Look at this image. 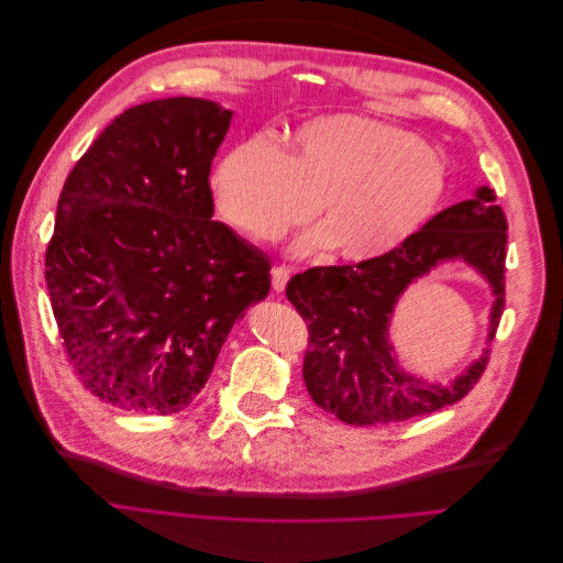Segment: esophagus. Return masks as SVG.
<instances>
[{
  "mask_svg": "<svg viewBox=\"0 0 563 563\" xmlns=\"http://www.w3.org/2000/svg\"><path fill=\"white\" fill-rule=\"evenodd\" d=\"M288 279H290V271L286 265H275L273 267V288L275 290H284L286 288V284H288Z\"/></svg>",
  "mask_w": 563,
  "mask_h": 563,
  "instance_id": "34e87169",
  "label": "esophagus"
}]
</instances>
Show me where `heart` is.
<instances>
[{
    "mask_svg": "<svg viewBox=\"0 0 563 563\" xmlns=\"http://www.w3.org/2000/svg\"><path fill=\"white\" fill-rule=\"evenodd\" d=\"M446 183L440 155L417 135L357 114L307 121L277 148L263 137L224 155L212 176L222 218L258 243H273L313 216L292 252L332 247L345 263L396 250L431 218Z\"/></svg>",
    "mask_w": 563,
    "mask_h": 563,
    "instance_id": "obj_1",
    "label": "heart"
}]
</instances>
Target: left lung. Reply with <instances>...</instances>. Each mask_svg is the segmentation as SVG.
<instances>
[{"instance_id": "obj_1", "label": "left lung", "mask_w": 563, "mask_h": 563, "mask_svg": "<svg viewBox=\"0 0 563 563\" xmlns=\"http://www.w3.org/2000/svg\"><path fill=\"white\" fill-rule=\"evenodd\" d=\"M506 216L490 187L449 206L396 250L351 265H318L290 277L286 298L305 318L302 376L318 408L353 426L396 423L459 404L484 376L488 353L451 385H428L398 368L387 328L410 282L440 261L463 258L495 292L490 339L506 300Z\"/></svg>"}]
</instances>
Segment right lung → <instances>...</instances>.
I'll use <instances>...</instances> for the list:
<instances>
[{
  "mask_svg": "<svg viewBox=\"0 0 563 563\" xmlns=\"http://www.w3.org/2000/svg\"><path fill=\"white\" fill-rule=\"evenodd\" d=\"M229 123L203 98L135 104L64 183L45 282L68 364L102 404L185 410L235 318L271 290L267 258L210 220Z\"/></svg>",
  "mask_w": 563,
  "mask_h": 563,
  "instance_id": "obj_1",
  "label": "right lung"
}]
</instances>
